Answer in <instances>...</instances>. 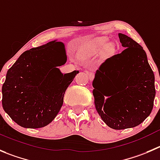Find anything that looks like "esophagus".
Instances as JSON below:
<instances>
[{
  "instance_id": "34e87169",
  "label": "esophagus",
  "mask_w": 160,
  "mask_h": 160,
  "mask_svg": "<svg viewBox=\"0 0 160 160\" xmlns=\"http://www.w3.org/2000/svg\"><path fill=\"white\" fill-rule=\"evenodd\" d=\"M86 72L87 73V74L89 75V79H90V80H92V79L94 78V74H93V73L90 72V71H86Z\"/></svg>"
}]
</instances>
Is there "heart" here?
I'll return each mask as SVG.
<instances>
[{
  "mask_svg": "<svg viewBox=\"0 0 160 160\" xmlns=\"http://www.w3.org/2000/svg\"><path fill=\"white\" fill-rule=\"evenodd\" d=\"M104 48H105L107 54H111L114 51V47L112 45H108V41L106 39L99 38L89 47V52L93 55H100L102 53Z\"/></svg>",
  "mask_w": 160,
  "mask_h": 160,
  "instance_id": "1",
  "label": "heart"
}]
</instances>
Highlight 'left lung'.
<instances>
[{
	"label": "left lung",
	"instance_id": "1",
	"mask_svg": "<svg viewBox=\"0 0 160 160\" xmlns=\"http://www.w3.org/2000/svg\"><path fill=\"white\" fill-rule=\"evenodd\" d=\"M125 48L100 64L92 81L95 106L115 130L132 128L151 114L156 96L155 75L142 47L118 33Z\"/></svg>",
	"mask_w": 160,
	"mask_h": 160
}]
</instances>
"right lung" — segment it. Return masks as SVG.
Returning <instances> with one entry per match:
<instances>
[{
	"instance_id": "obj_1",
	"label": "right lung",
	"mask_w": 160,
	"mask_h": 160,
	"mask_svg": "<svg viewBox=\"0 0 160 160\" xmlns=\"http://www.w3.org/2000/svg\"><path fill=\"white\" fill-rule=\"evenodd\" d=\"M66 60L64 45L55 41L19 56L2 86L3 108L13 121L25 128H41L54 119L78 73L62 74L57 67Z\"/></svg>"
}]
</instances>
